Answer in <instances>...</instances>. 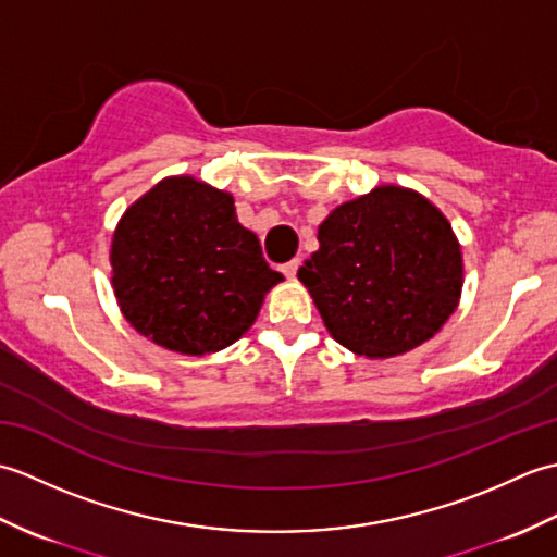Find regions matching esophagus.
I'll return each instance as SVG.
<instances>
[{
	"mask_svg": "<svg viewBox=\"0 0 557 557\" xmlns=\"http://www.w3.org/2000/svg\"><path fill=\"white\" fill-rule=\"evenodd\" d=\"M299 265H301V260H299V258H294V260H289V263L282 265V272H285V277L294 280V277H297V270H299Z\"/></svg>",
	"mask_w": 557,
	"mask_h": 557,
	"instance_id": "34e87169",
	"label": "esophagus"
}]
</instances>
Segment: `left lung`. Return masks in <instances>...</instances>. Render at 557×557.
<instances>
[{
  "mask_svg": "<svg viewBox=\"0 0 557 557\" xmlns=\"http://www.w3.org/2000/svg\"><path fill=\"white\" fill-rule=\"evenodd\" d=\"M301 285L330 337L366 359L429 342L455 313L465 260L453 224L413 188L381 184L318 224Z\"/></svg>",
  "mask_w": 557,
  "mask_h": 557,
  "instance_id": "left-lung-1",
  "label": "left lung"
}]
</instances>
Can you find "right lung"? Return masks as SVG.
<instances>
[{"label":"right lung","mask_w":557,"mask_h":557,"mask_svg":"<svg viewBox=\"0 0 557 557\" xmlns=\"http://www.w3.org/2000/svg\"><path fill=\"white\" fill-rule=\"evenodd\" d=\"M110 265L126 323L186 357L234 345L285 280L236 220L234 196L191 174L164 176L124 210Z\"/></svg>","instance_id":"obj_1"}]
</instances>
